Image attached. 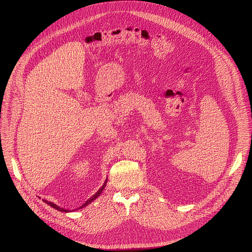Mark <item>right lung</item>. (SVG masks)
Listing matches in <instances>:
<instances>
[{
  "mask_svg": "<svg viewBox=\"0 0 252 252\" xmlns=\"http://www.w3.org/2000/svg\"><path fill=\"white\" fill-rule=\"evenodd\" d=\"M105 186H106V181L104 182L103 186H102V187H101V188L98 189V191H96V192H95V193H94V195H93V196H92V197H91L89 200H87V201H86V202H85V203H84L82 206H80V207H79V208H77V209H81V208H83V207L87 206L89 203H91L93 200H94L96 197H98V196H99V194L101 193V191L103 190V189L105 188ZM44 201H45L47 204H49L50 206H52L53 208H55V209H57V210H59V211H62V212H68V211H69L68 209H64V208H62V207L58 206L57 204H55V203H53V202H51V201H48V200H46V199H44ZM77 209H76V210H77Z\"/></svg>",
  "mask_w": 252,
  "mask_h": 252,
  "instance_id": "obj_1",
  "label": "right lung"
}]
</instances>
